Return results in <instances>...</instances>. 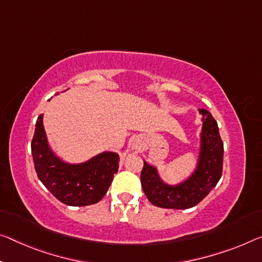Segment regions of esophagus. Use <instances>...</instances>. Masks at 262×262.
<instances>
[{
  "label": "esophagus",
  "mask_w": 262,
  "mask_h": 262,
  "mask_svg": "<svg viewBox=\"0 0 262 262\" xmlns=\"http://www.w3.org/2000/svg\"><path fill=\"white\" fill-rule=\"evenodd\" d=\"M132 148H133V149H136V150H140V149H141V142H140L139 139H134V140H133Z\"/></svg>",
  "instance_id": "obj_1"
}]
</instances>
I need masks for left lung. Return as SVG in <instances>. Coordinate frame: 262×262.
Returning <instances> with one entry per match:
<instances>
[{
  "label": "left lung",
  "mask_w": 262,
  "mask_h": 262,
  "mask_svg": "<svg viewBox=\"0 0 262 262\" xmlns=\"http://www.w3.org/2000/svg\"><path fill=\"white\" fill-rule=\"evenodd\" d=\"M203 115L201 154L196 171L189 180L175 186L165 184L156 168L143 163L141 184L148 201L164 209H190L204 199L221 180L223 172L224 143L217 121L210 112L199 110Z\"/></svg>",
  "instance_id": "8db88e82"
}]
</instances>
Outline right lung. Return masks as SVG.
Wrapping results in <instances>:
<instances>
[{"label":"right lung","instance_id":"add662e5","mask_svg":"<svg viewBox=\"0 0 262 262\" xmlns=\"http://www.w3.org/2000/svg\"><path fill=\"white\" fill-rule=\"evenodd\" d=\"M31 152L39 181L58 201L71 206L95 204L105 196L118 172V154L105 151L81 164H68L49 148L43 114L36 121Z\"/></svg>","mask_w":262,"mask_h":262}]
</instances>
